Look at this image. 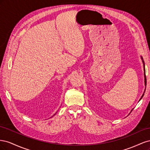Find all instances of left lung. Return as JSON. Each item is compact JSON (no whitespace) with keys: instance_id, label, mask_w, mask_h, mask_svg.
Masks as SVG:
<instances>
[{"instance_id":"8db88e82","label":"left lung","mask_w":150,"mask_h":150,"mask_svg":"<svg viewBox=\"0 0 150 150\" xmlns=\"http://www.w3.org/2000/svg\"><path fill=\"white\" fill-rule=\"evenodd\" d=\"M142 60H143L142 57ZM143 65H144V84H145V86H146V74H145V68H144V64L143 60ZM143 96H144V93H143V94L142 95V98H140V99H142V98L143 97ZM140 99H139V100H140Z\"/></svg>"}]
</instances>
